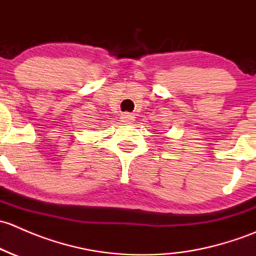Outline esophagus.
Wrapping results in <instances>:
<instances>
[{"label": "esophagus", "instance_id": "esophagus-1", "mask_svg": "<svg viewBox=\"0 0 256 256\" xmlns=\"http://www.w3.org/2000/svg\"><path fill=\"white\" fill-rule=\"evenodd\" d=\"M120 118H121V122L132 124L134 121H135V115H132V114L125 112V114H122V115H121Z\"/></svg>", "mask_w": 256, "mask_h": 256}]
</instances>
